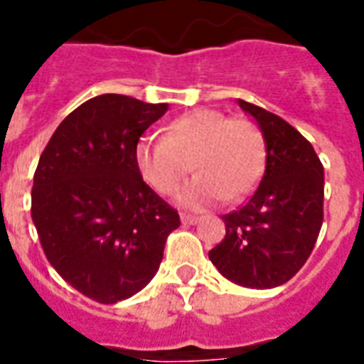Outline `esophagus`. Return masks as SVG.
<instances>
[{"mask_svg":"<svg viewBox=\"0 0 364 364\" xmlns=\"http://www.w3.org/2000/svg\"><path fill=\"white\" fill-rule=\"evenodd\" d=\"M196 221H198V218L188 215V213H181V223H185V225H194Z\"/></svg>","mask_w":364,"mask_h":364,"instance_id":"34e87169","label":"esophagus"}]
</instances>
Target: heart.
<instances>
[{
	"label": "heart",
	"instance_id": "obj_1",
	"mask_svg": "<svg viewBox=\"0 0 364 364\" xmlns=\"http://www.w3.org/2000/svg\"><path fill=\"white\" fill-rule=\"evenodd\" d=\"M135 160L143 179L162 194L171 193L193 164L198 176L177 191L176 200L198 210L248 196L262 177L265 143L248 118L198 108L171 122L166 139L139 141Z\"/></svg>",
	"mask_w": 364,
	"mask_h": 364
}]
</instances>
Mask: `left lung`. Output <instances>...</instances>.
I'll use <instances>...</instances> for the list:
<instances>
[{
  "label": "left lung",
  "instance_id": "left-lung-1",
  "mask_svg": "<svg viewBox=\"0 0 364 364\" xmlns=\"http://www.w3.org/2000/svg\"><path fill=\"white\" fill-rule=\"evenodd\" d=\"M265 141V171L240 210L223 215L225 238L210 262L246 288L290 281L311 256L323 225L324 170L311 143L281 116L238 99Z\"/></svg>",
  "mask_w": 364,
  "mask_h": 364
}]
</instances>
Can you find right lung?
Returning a JSON list of instances; mask_svg holds the SVG:
<instances>
[{
  "label": "right lung",
  "mask_w": 364,
  "mask_h": 364,
  "mask_svg": "<svg viewBox=\"0 0 364 364\" xmlns=\"http://www.w3.org/2000/svg\"><path fill=\"white\" fill-rule=\"evenodd\" d=\"M166 102L93 97L66 116L34 173L32 221L53 269L99 304H116L151 282L179 213L141 177L139 137Z\"/></svg>",
  "instance_id": "obj_1"
}]
</instances>
